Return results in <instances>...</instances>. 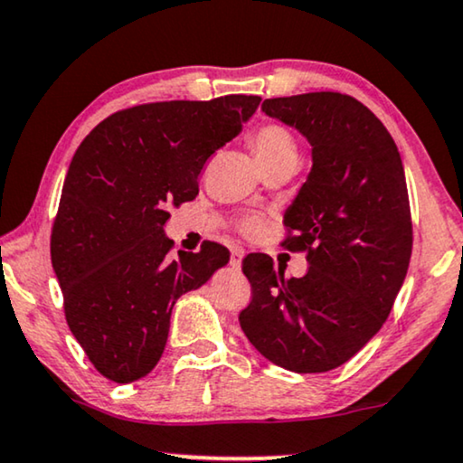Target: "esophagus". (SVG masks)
<instances>
[{"instance_id":"esophagus-1","label":"esophagus","mask_w":463,"mask_h":463,"mask_svg":"<svg viewBox=\"0 0 463 463\" xmlns=\"http://www.w3.org/2000/svg\"><path fill=\"white\" fill-rule=\"evenodd\" d=\"M243 256H245V251L241 250V247H232V251H231V266H232L234 270L241 269V262H243Z\"/></svg>"}]
</instances>
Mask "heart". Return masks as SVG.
<instances>
[{
    "label": "heart",
    "mask_w": 463,
    "mask_h": 463,
    "mask_svg": "<svg viewBox=\"0 0 463 463\" xmlns=\"http://www.w3.org/2000/svg\"><path fill=\"white\" fill-rule=\"evenodd\" d=\"M250 145L253 148V155L260 161V165L272 164L279 159H298V145L288 129L279 123H264V126L256 128L250 136ZM245 232L256 234L264 229V218L260 216H247L243 218Z\"/></svg>",
    "instance_id": "heart-1"
}]
</instances>
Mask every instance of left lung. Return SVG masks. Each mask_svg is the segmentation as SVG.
Wrapping results in <instances>:
<instances>
[{"label":"left lung","mask_w":463,"mask_h":463,"mask_svg":"<svg viewBox=\"0 0 463 463\" xmlns=\"http://www.w3.org/2000/svg\"><path fill=\"white\" fill-rule=\"evenodd\" d=\"M262 110L296 128L312 167L283 222L288 250L308 251V272L283 279L266 253L243 272L251 302L239 315L260 354L296 373H323L359 353L386 321L411 258L405 169L392 136L353 96L269 99Z\"/></svg>","instance_id":"1"}]
</instances>
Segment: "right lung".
I'll return each mask as SVG.
<instances>
[{
    "instance_id": "obj_1",
    "label": "right lung",
    "mask_w": 463,
    "mask_h": 463,
    "mask_svg": "<svg viewBox=\"0 0 463 463\" xmlns=\"http://www.w3.org/2000/svg\"><path fill=\"white\" fill-rule=\"evenodd\" d=\"M260 96L140 104L86 136L64 178L50 253L64 317L88 359L110 382L151 373L169 317L231 253L205 241L169 256V205L193 201L199 174L256 113Z\"/></svg>"
}]
</instances>
